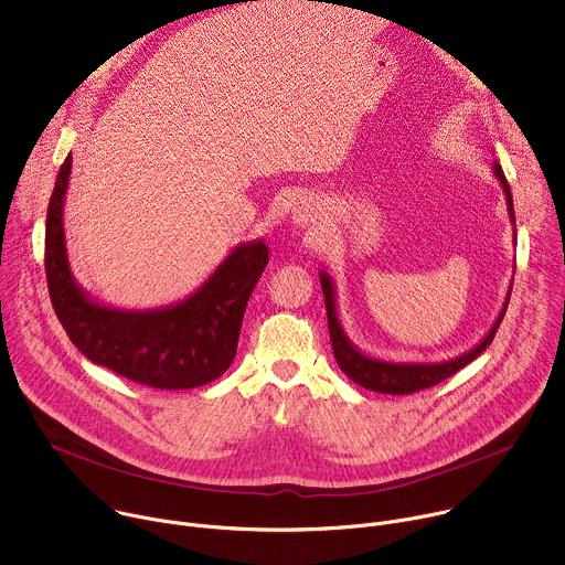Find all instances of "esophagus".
<instances>
[{
	"label": "esophagus",
	"mask_w": 565,
	"mask_h": 565,
	"mask_svg": "<svg viewBox=\"0 0 565 565\" xmlns=\"http://www.w3.org/2000/svg\"><path fill=\"white\" fill-rule=\"evenodd\" d=\"M290 221L299 227H319L321 221V210L317 205L315 199L310 196H301L292 203L290 207Z\"/></svg>",
	"instance_id": "obj_1"
}]
</instances>
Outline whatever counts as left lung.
Masks as SVG:
<instances>
[{"instance_id": "obj_1", "label": "left lung", "mask_w": 565, "mask_h": 565, "mask_svg": "<svg viewBox=\"0 0 565 565\" xmlns=\"http://www.w3.org/2000/svg\"><path fill=\"white\" fill-rule=\"evenodd\" d=\"M492 172H494L497 181L503 188L505 203H508V214H510V221H512V230L516 234L512 192H510L508 179L503 174V168L497 163V160L492 166ZM319 281H321V290H324L327 315H329V333H331L333 353H335V360H338L340 369L355 384H360L369 391L391 393V395H405V393H414V391L434 386V384L447 380L449 375H454L456 371H460L462 366H467L471 360H476L482 351H486L492 344V340L497 335V329L501 324V319L508 310V301H510V292H512V286H510L508 295H505V301H503V308H501L499 317L494 319L492 329L473 349H469V351H465V353H460L451 360H443V362H395V360H382V358L369 355V353H364L362 349H358L353 344V340L347 335V331L342 327V319H340V312H338V290H335L333 277L327 270H319Z\"/></svg>"}]
</instances>
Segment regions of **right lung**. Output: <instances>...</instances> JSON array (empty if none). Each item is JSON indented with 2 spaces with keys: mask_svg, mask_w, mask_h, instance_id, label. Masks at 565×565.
I'll list each match as a JSON object with an SVG mask.
<instances>
[{
  "mask_svg": "<svg viewBox=\"0 0 565 565\" xmlns=\"http://www.w3.org/2000/svg\"><path fill=\"white\" fill-rule=\"evenodd\" d=\"M71 163L68 153L55 179L44 238L49 295L68 340L92 362L153 388H196L223 375L236 353L246 303L268 264L266 241L234 246L194 292L170 306L127 310L100 303L75 281L66 255Z\"/></svg>",
  "mask_w": 565,
  "mask_h": 565,
  "instance_id": "right-lung-1",
  "label": "right lung"
}]
</instances>
